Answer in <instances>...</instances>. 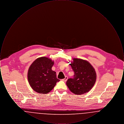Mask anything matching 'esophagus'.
Here are the masks:
<instances>
[{"label":"esophagus","instance_id":"34e87169","mask_svg":"<svg viewBox=\"0 0 124 124\" xmlns=\"http://www.w3.org/2000/svg\"><path fill=\"white\" fill-rule=\"evenodd\" d=\"M67 79H68V77H67V76H65V78L62 79V81H64V82H65V81H67Z\"/></svg>","mask_w":124,"mask_h":124}]
</instances>
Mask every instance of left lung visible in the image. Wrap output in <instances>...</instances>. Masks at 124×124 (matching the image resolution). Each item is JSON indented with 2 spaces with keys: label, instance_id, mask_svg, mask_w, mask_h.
<instances>
[{
  "label": "left lung",
  "instance_id": "left-lung-1",
  "mask_svg": "<svg viewBox=\"0 0 124 124\" xmlns=\"http://www.w3.org/2000/svg\"><path fill=\"white\" fill-rule=\"evenodd\" d=\"M71 67L74 72L73 78L68 79L66 85L72 93L76 95L83 94L93 88L96 80L94 68L88 61L74 59Z\"/></svg>",
  "mask_w": 124,
  "mask_h": 124
}]
</instances>
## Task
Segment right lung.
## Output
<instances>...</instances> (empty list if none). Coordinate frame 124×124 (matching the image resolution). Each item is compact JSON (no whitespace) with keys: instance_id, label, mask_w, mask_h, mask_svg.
Masks as SVG:
<instances>
[{"instance_id":"1","label":"right lung","mask_w":124,"mask_h":124,"mask_svg":"<svg viewBox=\"0 0 124 124\" xmlns=\"http://www.w3.org/2000/svg\"><path fill=\"white\" fill-rule=\"evenodd\" d=\"M54 62L46 57H40L32 63L28 71V80L32 89L38 93L46 94L60 81L56 72L52 70Z\"/></svg>"}]
</instances>
